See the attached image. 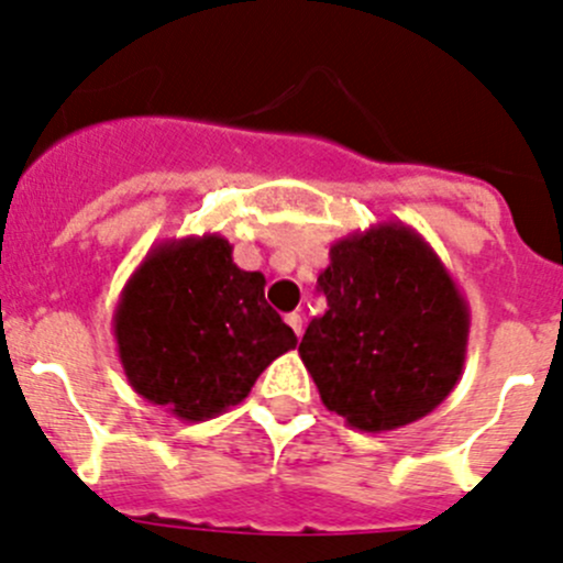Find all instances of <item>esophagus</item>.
<instances>
[{
    "label": "esophagus",
    "instance_id": "34e87169",
    "mask_svg": "<svg viewBox=\"0 0 563 563\" xmlns=\"http://www.w3.org/2000/svg\"><path fill=\"white\" fill-rule=\"evenodd\" d=\"M284 320H287V325L292 328V331H295V336L300 339V333H303V317H300L298 311H289V314L284 317Z\"/></svg>",
    "mask_w": 563,
    "mask_h": 563
}]
</instances>
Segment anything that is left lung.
<instances>
[{
  "instance_id": "1",
  "label": "left lung",
  "mask_w": 563,
  "mask_h": 563,
  "mask_svg": "<svg viewBox=\"0 0 563 563\" xmlns=\"http://www.w3.org/2000/svg\"><path fill=\"white\" fill-rule=\"evenodd\" d=\"M298 353L322 405L361 432L424 419L454 391L471 311L435 249L402 221L339 238Z\"/></svg>"
}]
</instances>
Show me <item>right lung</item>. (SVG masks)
I'll list each match as a JSON object with an SVG mask.
<instances>
[{"label":"right lung","instance_id":"right-lung-1","mask_svg":"<svg viewBox=\"0 0 563 563\" xmlns=\"http://www.w3.org/2000/svg\"><path fill=\"white\" fill-rule=\"evenodd\" d=\"M111 331L133 391L191 424L243 402L265 366L298 344L265 300V276L238 268L219 232L150 249Z\"/></svg>","mask_w":563,"mask_h":563}]
</instances>
